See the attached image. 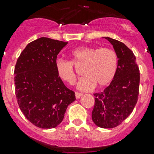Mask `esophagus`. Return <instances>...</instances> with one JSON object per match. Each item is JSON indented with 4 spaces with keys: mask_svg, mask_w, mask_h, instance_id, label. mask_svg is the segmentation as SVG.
<instances>
[{
    "mask_svg": "<svg viewBox=\"0 0 154 154\" xmlns=\"http://www.w3.org/2000/svg\"><path fill=\"white\" fill-rule=\"evenodd\" d=\"M82 93H80V92H75V97H76V98L77 99H79L80 98V97H81L82 96Z\"/></svg>",
    "mask_w": 154,
    "mask_h": 154,
    "instance_id": "esophagus-1",
    "label": "esophagus"
}]
</instances>
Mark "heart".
I'll use <instances>...</instances> for the list:
<instances>
[{
  "mask_svg": "<svg viewBox=\"0 0 154 154\" xmlns=\"http://www.w3.org/2000/svg\"><path fill=\"white\" fill-rule=\"evenodd\" d=\"M72 62L63 59L55 61V69L59 77L71 85L76 80L73 63L84 66L83 77L78 80L77 88L81 91H91L94 87L102 88L109 84L116 76L119 57L114 50L109 48L79 47L70 52Z\"/></svg>",
  "mask_w": 154,
  "mask_h": 154,
  "instance_id": "heart-1",
  "label": "heart"
}]
</instances>
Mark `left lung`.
<instances>
[{
	"label": "left lung",
	"instance_id": "left-lung-1",
	"mask_svg": "<svg viewBox=\"0 0 154 154\" xmlns=\"http://www.w3.org/2000/svg\"><path fill=\"white\" fill-rule=\"evenodd\" d=\"M119 57L117 72L109 86L95 93L91 113L94 123L101 128H113L131 114L138 100L140 73L133 51L124 43L105 37Z\"/></svg>",
	"mask_w": 154,
	"mask_h": 154
}]
</instances>
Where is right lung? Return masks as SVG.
I'll use <instances>...</instances> for the list:
<instances>
[{
    "mask_svg": "<svg viewBox=\"0 0 154 154\" xmlns=\"http://www.w3.org/2000/svg\"><path fill=\"white\" fill-rule=\"evenodd\" d=\"M68 44L41 37L29 43L15 67V95L27 119L39 128L57 127L66 109L76 100L55 69L57 55Z\"/></svg>",
    "mask_w": 154,
    "mask_h": 154,
    "instance_id": "add662e5",
    "label": "right lung"
}]
</instances>
